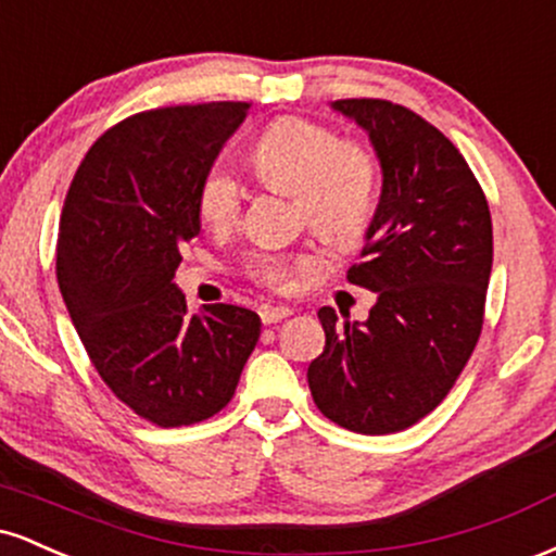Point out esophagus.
<instances>
[{"label":"esophagus","mask_w":556,"mask_h":556,"mask_svg":"<svg viewBox=\"0 0 556 556\" xmlns=\"http://www.w3.org/2000/svg\"><path fill=\"white\" fill-rule=\"evenodd\" d=\"M258 316L266 327H271V324H279V321H285L287 316H292V308L290 305H261Z\"/></svg>","instance_id":"34e87169"}]
</instances>
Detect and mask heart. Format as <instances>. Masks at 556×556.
Segmentation results:
<instances>
[{
    "label": "heart",
    "instance_id": "obj_1",
    "mask_svg": "<svg viewBox=\"0 0 556 556\" xmlns=\"http://www.w3.org/2000/svg\"><path fill=\"white\" fill-rule=\"evenodd\" d=\"M251 164L261 180L295 195L308 227L331 245H355L371 227L379 198L376 159L361 146L342 143L329 127L300 117L279 119L251 146ZM195 208L212 229H225L238 216L240 182L225 159H216L203 172ZM292 264L305 269L314 264V256L290 261L258 253L251 258V271L261 282L287 287Z\"/></svg>",
    "mask_w": 556,
    "mask_h": 556
}]
</instances>
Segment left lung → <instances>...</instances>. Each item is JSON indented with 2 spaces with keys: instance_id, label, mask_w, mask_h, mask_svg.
I'll list each match as a JSON object with an SVG mask.
<instances>
[{
  "instance_id": "obj_1",
  "label": "left lung",
  "mask_w": 556,
  "mask_h": 556,
  "mask_svg": "<svg viewBox=\"0 0 556 556\" xmlns=\"http://www.w3.org/2000/svg\"><path fill=\"white\" fill-rule=\"evenodd\" d=\"M366 132L381 193L348 271L376 292L366 321L318 311L327 348L311 361L318 410L355 433H394L446 397L473 353L494 258L491 214L460 151L437 127L381 99L331 101Z\"/></svg>"
}]
</instances>
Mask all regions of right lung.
<instances>
[{"label":"right lung","instance_id":"1","mask_svg":"<svg viewBox=\"0 0 556 556\" xmlns=\"http://www.w3.org/2000/svg\"><path fill=\"white\" fill-rule=\"evenodd\" d=\"M248 104L212 101L114 125L75 172L56 240V282L104 384L151 424L188 426L232 400L261 337L240 305L190 314L175 285L201 232L195 190Z\"/></svg>","mask_w":556,"mask_h":556}]
</instances>
